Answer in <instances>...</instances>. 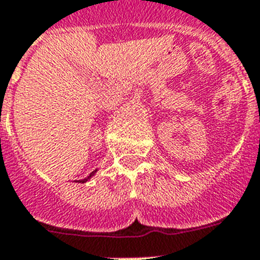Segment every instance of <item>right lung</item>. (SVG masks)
<instances>
[{
  "instance_id": "add662e5",
  "label": "right lung",
  "mask_w": 260,
  "mask_h": 260,
  "mask_svg": "<svg viewBox=\"0 0 260 260\" xmlns=\"http://www.w3.org/2000/svg\"><path fill=\"white\" fill-rule=\"evenodd\" d=\"M94 172H96V171H93V172H92V174H89V176H88V178H85V179H82V180H81V183H85V181H86V180H88V179H89V178H90V176H92V175H93V174H94Z\"/></svg>"
}]
</instances>
